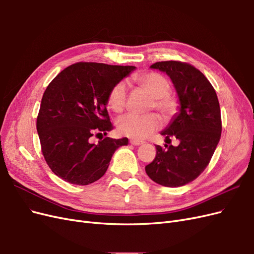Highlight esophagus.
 <instances>
[{"instance_id":"obj_1","label":"esophagus","mask_w":254,"mask_h":254,"mask_svg":"<svg viewBox=\"0 0 254 254\" xmlns=\"http://www.w3.org/2000/svg\"><path fill=\"white\" fill-rule=\"evenodd\" d=\"M129 143L131 145H134V146H139V145H142L143 142L142 141H137V140H130Z\"/></svg>"}]
</instances>
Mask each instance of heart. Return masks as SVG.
Here are the masks:
<instances>
[{"label": "heart", "mask_w": 254, "mask_h": 254, "mask_svg": "<svg viewBox=\"0 0 254 254\" xmlns=\"http://www.w3.org/2000/svg\"><path fill=\"white\" fill-rule=\"evenodd\" d=\"M132 80L152 96L150 109L156 108L164 119L170 120L179 111V99L170 92L171 82L164 75L157 72L137 73L132 76ZM126 99L125 83L123 81L115 83L108 95V105L111 110L121 113L125 109ZM117 126L122 135L133 140H143L161 127V120L156 113L147 115L127 114L118 121Z\"/></svg>", "instance_id": "b5f03b06"}]
</instances>
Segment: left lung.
<instances>
[{"label":"left lung","instance_id":"1","mask_svg":"<svg viewBox=\"0 0 254 254\" xmlns=\"http://www.w3.org/2000/svg\"><path fill=\"white\" fill-rule=\"evenodd\" d=\"M170 76L180 102V112L161 134L178 146L157 145V155L145 166L149 178L163 187H182L209 165L221 135L219 102L211 82L187 63L159 61L150 65Z\"/></svg>","mask_w":254,"mask_h":254}]
</instances>
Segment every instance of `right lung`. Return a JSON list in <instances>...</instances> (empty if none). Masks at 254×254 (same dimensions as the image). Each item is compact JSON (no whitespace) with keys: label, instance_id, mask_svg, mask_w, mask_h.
<instances>
[{"label":"right lung","instance_id":"right-lung-1","mask_svg":"<svg viewBox=\"0 0 254 254\" xmlns=\"http://www.w3.org/2000/svg\"><path fill=\"white\" fill-rule=\"evenodd\" d=\"M133 65L76 63L61 71L44 91L37 117L41 150L52 172L63 180L87 186L105 175L114 151L127 137L103 134L113 129L106 106L115 83ZM93 135H102L95 144Z\"/></svg>","mask_w":254,"mask_h":254}]
</instances>
